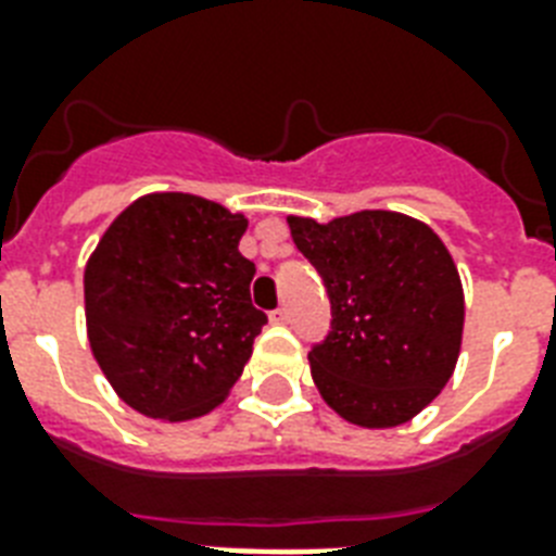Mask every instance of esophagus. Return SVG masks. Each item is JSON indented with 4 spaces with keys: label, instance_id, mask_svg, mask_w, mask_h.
Returning a JSON list of instances; mask_svg holds the SVG:
<instances>
[{
    "label": "esophagus",
    "instance_id": "34e87169",
    "mask_svg": "<svg viewBox=\"0 0 556 556\" xmlns=\"http://www.w3.org/2000/svg\"><path fill=\"white\" fill-rule=\"evenodd\" d=\"M270 323H288L286 305H279V308H274V312H270Z\"/></svg>",
    "mask_w": 556,
    "mask_h": 556
}]
</instances>
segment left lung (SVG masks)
<instances>
[{
  "label": "left lung",
  "mask_w": 556,
  "mask_h": 556,
  "mask_svg": "<svg viewBox=\"0 0 556 556\" xmlns=\"http://www.w3.org/2000/svg\"><path fill=\"white\" fill-rule=\"evenodd\" d=\"M323 277L331 331L308 364L323 401L349 424L383 430L421 413L456 369L465 291L456 262L430 227L392 210L288 216Z\"/></svg>",
  "instance_id": "left-lung-1"
}]
</instances>
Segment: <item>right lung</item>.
Returning a JSON list of instances; mask_svg holds the SVG:
<instances>
[{"label":"right lung","instance_id":"add662e5","mask_svg":"<svg viewBox=\"0 0 556 556\" xmlns=\"http://www.w3.org/2000/svg\"><path fill=\"white\" fill-rule=\"evenodd\" d=\"M242 213L190 192H150L109 225L83 274L91 355L121 401L190 421L227 397L268 323Z\"/></svg>","mask_w":556,"mask_h":556}]
</instances>
